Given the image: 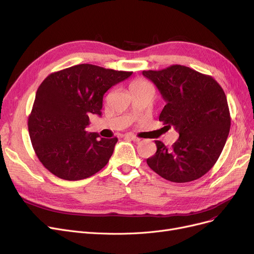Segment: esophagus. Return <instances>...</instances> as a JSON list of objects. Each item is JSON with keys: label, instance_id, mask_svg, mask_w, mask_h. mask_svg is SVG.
Segmentation results:
<instances>
[{"label": "esophagus", "instance_id": "obj_1", "mask_svg": "<svg viewBox=\"0 0 254 254\" xmlns=\"http://www.w3.org/2000/svg\"><path fill=\"white\" fill-rule=\"evenodd\" d=\"M125 138H126V139H129V140L134 141V142H139V141H140V139H139L138 137H136V136H134V135H130V134L125 135Z\"/></svg>", "mask_w": 254, "mask_h": 254}]
</instances>
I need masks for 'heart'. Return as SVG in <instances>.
Masks as SVG:
<instances>
[{
	"label": "heart",
	"mask_w": 254,
	"mask_h": 254,
	"mask_svg": "<svg viewBox=\"0 0 254 254\" xmlns=\"http://www.w3.org/2000/svg\"><path fill=\"white\" fill-rule=\"evenodd\" d=\"M146 86H150V84L148 82L144 81V80H142V79H137V80H135V81H132L130 83L129 88L131 91V90H137V89H140V88H143Z\"/></svg>",
	"instance_id": "heart-1"
}]
</instances>
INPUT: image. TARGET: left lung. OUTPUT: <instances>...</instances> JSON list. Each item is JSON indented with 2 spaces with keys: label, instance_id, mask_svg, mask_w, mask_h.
<instances>
[{
  "label": "left lung",
  "instance_id": "8db88e82",
  "mask_svg": "<svg viewBox=\"0 0 254 254\" xmlns=\"http://www.w3.org/2000/svg\"><path fill=\"white\" fill-rule=\"evenodd\" d=\"M142 74L166 101L159 122L179 132L172 147L155 141L157 150L147 158V165L172 182L201 178L217 162L230 132L231 115L223 89L214 78L181 64Z\"/></svg>",
  "mask_w": 254,
  "mask_h": 254
}]
</instances>
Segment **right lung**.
I'll use <instances>...</instances> for the list:
<instances>
[{
  "label": "right lung",
  "instance_id": "add662e5",
  "mask_svg": "<svg viewBox=\"0 0 254 254\" xmlns=\"http://www.w3.org/2000/svg\"><path fill=\"white\" fill-rule=\"evenodd\" d=\"M132 72L81 64L48 75L40 84L28 119L33 148L57 177L76 181L102 170L117 138L87 132L88 115H102L103 97Z\"/></svg>",
  "mask_w": 254,
  "mask_h": 254
}]
</instances>
